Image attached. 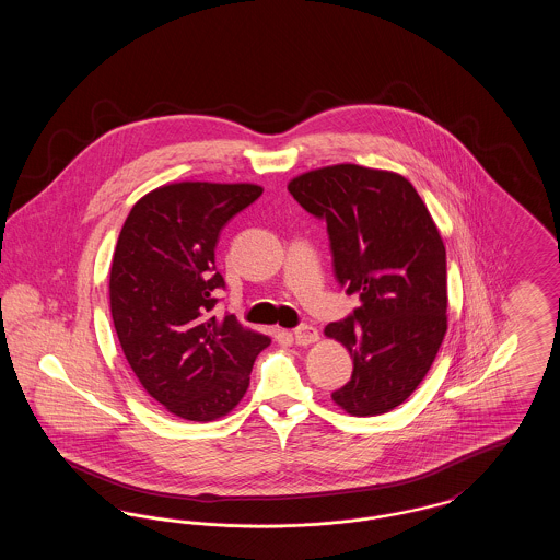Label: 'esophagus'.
I'll use <instances>...</instances> for the list:
<instances>
[{"label":"esophagus","instance_id":"34e87169","mask_svg":"<svg viewBox=\"0 0 560 560\" xmlns=\"http://www.w3.org/2000/svg\"><path fill=\"white\" fill-rule=\"evenodd\" d=\"M293 340H295V345H300V347H308V345H313V342L319 340V331H317V327H313V325H300V327L293 329Z\"/></svg>","mask_w":560,"mask_h":560}]
</instances>
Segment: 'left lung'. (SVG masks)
<instances>
[{"label":"left lung","instance_id":"8db88e82","mask_svg":"<svg viewBox=\"0 0 560 560\" xmlns=\"http://www.w3.org/2000/svg\"><path fill=\"white\" fill-rule=\"evenodd\" d=\"M293 199L327 224L334 270L359 306L325 336L354 370L331 399L350 416L395 409L424 380L447 331V260L413 185L395 172L338 163L295 176Z\"/></svg>","mask_w":560,"mask_h":560}]
</instances>
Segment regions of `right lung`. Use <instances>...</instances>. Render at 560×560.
<instances>
[{
	"mask_svg": "<svg viewBox=\"0 0 560 560\" xmlns=\"http://www.w3.org/2000/svg\"><path fill=\"white\" fill-rule=\"evenodd\" d=\"M262 195L258 185L174 183L133 203L110 262V315L142 388L170 413L212 422L243 399L270 338L215 317L213 265L222 226Z\"/></svg>",
	"mask_w": 560,
	"mask_h": 560,
	"instance_id": "1",
	"label": "right lung"
}]
</instances>
